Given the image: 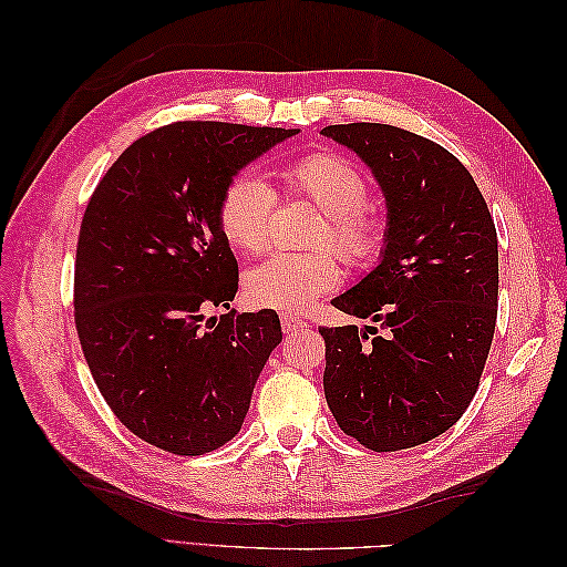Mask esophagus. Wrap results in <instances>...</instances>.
Wrapping results in <instances>:
<instances>
[{"label":"esophagus","mask_w":567,"mask_h":567,"mask_svg":"<svg viewBox=\"0 0 567 567\" xmlns=\"http://www.w3.org/2000/svg\"><path fill=\"white\" fill-rule=\"evenodd\" d=\"M280 323H282V331L285 333H292V331H299V329L309 327V323L302 317H297V315H282Z\"/></svg>","instance_id":"esophagus-1"}]
</instances>
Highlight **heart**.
Segmentation results:
<instances>
[{
	"label": "heart",
	"instance_id": "b5f03b06",
	"mask_svg": "<svg viewBox=\"0 0 567 567\" xmlns=\"http://www.w3.org/2000/svg\"><path fill=\"white\" fill-rule=\"evenodd\" d=\"M280 179L290 195L307 197L323 212L317 246L329 244L351 262H370L382 248V221L368 199V179L339 153H309L287 163ZM275 189L258 173L234 177L219 202V226L236 250L258 252L268 246ZM341 265L327 248L311 252H275L244 275V295L252 307L302 311L336 290Z\"/></svg>",
	"mask_w": 567,
	"mask_h": 567
}]
</instances>
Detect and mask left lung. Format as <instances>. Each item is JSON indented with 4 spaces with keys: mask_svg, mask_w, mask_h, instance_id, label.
<instances>
[{
    "mask_svg": "<svg viewBox=\"0 0 567 567\" xmlns=\"http://www.w3.org/2000/svg\"><path fill=\"white\" fill-rule=\"evenodd\" d=\"M321 134L370 167L388 207L378 265L331 299L380 329H319L323 394L368 449H414L449 431L477 392L497 321L495 221L473 175L439 143L388 124Z\"/></svg>",
    "mask_w": 567,
    "mask_h": 567,
    "instance_id": "left-lung-1",
    "label": "left lung"
}]
</instances>
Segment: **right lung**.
Segmentation results:
<instances>
[{"label":"right lung","instance_id":"obj_1","mask_svg":"<svg viewBox=\"0 0 567 567\" xmlns=\"http://www.w3.org/2000/svg\"><path fill=\"white\" fill-rule=\"evenodd\" d=\"M299 128L177 122L131 143L84 212L75 323L122 424L175 455L221 449L282 341L272 309H231L238 262L219 226L228 183Z\"/></svg>","mask_w":567,"mask_h":567}]
</instances>
